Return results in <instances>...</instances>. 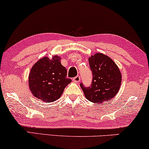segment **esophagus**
Segmentation results:
<instances>
[{
  "mask_svg": "<svg viewBox=\"0 0 149 149\" xmlns=\"http://www.w3.org/2000/svg\"><path fill=\"white\" fill-rule=\"evenodd\" d=\"M73 80L75 82H79L80 81V77L79 76H77L73 78Z\"/></svg>",
  "mask_w": 149,
  "mask_h": 149,
  "instance_id": "34e87169",
  "label": "esophagus"
}]
</instances>
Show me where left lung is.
I'll use <instances>...</instances> for the list:
<instances>
[{
    "instance_id": "obj_1",
    "label": "left lung",
    "mask_w": 149,
    "mask_h": 149,
    "mask_svg": "<svg viewBox=\"0 0 149 149\" xmlns=\"http://www.w3.org/2000/svg\"><path fill=\"white\" fill-rule=\"evenodd\" d=\"M93 78L89 86L80 83L86 98L94 103H102L113 98L122 82L120 69L110 58L97 53L88 58Z\"/></svg>"
}]
</instances>
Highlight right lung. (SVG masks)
Returning <instances> with one entry per match:
<instances>
[{"label":"right lung","mask_w":149,"mask_h":149,"mask_svg":"<svg viewBox=\"0 0 149 149\" xmlns=\"http://www.w3.org/2000/svg\"><path fill=\"white\" fill-rule=\"evenodd\" d=\"M71 82L67 78V69L57 56L52 60L44 57L34 64L29 76L31 93L43 102H52L58 100L64 89Z\"/></svg>","instance_id":"1"}]
</instances>
